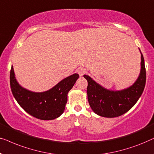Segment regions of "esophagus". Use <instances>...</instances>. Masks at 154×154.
<instances>
[{
    "label": "esophagus",
    "mask_w": 154,
    "mask_h": 154,
    "mask_svg": "<svg viewBox=\"0 0 154 154\" xmlns=\"http://www.w3.org/2000/svg\"><path fill=\"white\" fill-rule=\"evenodd\" d=\"M77 72H78V74L79 75L82 76L84 74H85L86 72H87V70H86V69H85V68H79Z\"/></svg>",
    "instance_id": "1"
}]
</instances>
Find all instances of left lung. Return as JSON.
Masks as SVG:
<instances>
[{
    "label": "left lung",
    "mask_w": 154,
    "mask_h": 154,
    "mask_svg": "<svg viewBox=\"0 0 154 154\" xmlns=\"http://www.w3.org/2000/svg\"><path fill=\"white\" fill-rule=\"evenodd\" d=\"M88 82L87 96L90 107L98 116L115 118L122 116L132 108L143 93L146 84V68L141 53V72L137 80L130 87L113 91L104 89L89 76L84 75Z\"/></svg>",
    "instance_id": "obj_1"
}]
</instances>
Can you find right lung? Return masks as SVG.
I'll return each instance as SVG.
<instances>
[{"mask_svg":"<svg viewBox=\"0 0 154 154\" xmlns=\"http://www.w3.org/2000/svg\"><path fill=\"white\" fill-rule=\"evenodd\" d=\"M78 78V74H74L63 79L48 91L35 93L19 85L12 66L10 83L14 97L26 112L40 120H49L58 118L64 112L67 101V93Z\"/></svg>","mask_w":154,"mask_h":154,"instance_id":"right-lung-1","label":"right lung"}]
</instances>
